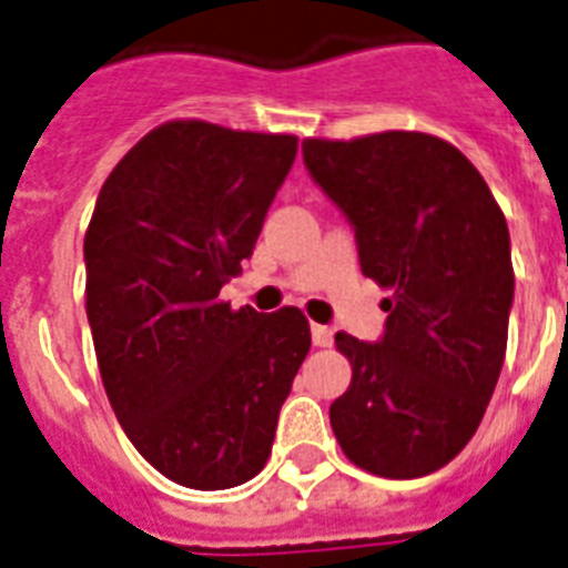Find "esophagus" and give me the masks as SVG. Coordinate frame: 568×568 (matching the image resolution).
Instances as JSON below:
<instances>
[{"instance_id": "34e87169", "label": "esophagus", "mask_w": 568, "mask_h": 568, "mask_svg": "<svg viewBox=\"0 0 568 568\" xmlns=\"http://www.w3.org/2000/svg\"><path fill=\"white\" fill-rule=\"evenodd\" d=\"M312 344H315V347H329V344H332V329H329V326L312 324Z\"/></svg>"}]
</instances>
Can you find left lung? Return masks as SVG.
<instances>
[{"instance_id": "8db88e82", "label": "left lung", "mask_w": 568, "mask_h": 568, "mask_svg": "<svg viewBox=\"0 0 568 568\" xmlns=\"http://www.w3.org/2000/svg\"><path fill=\"white\" fill-rule=\"evenodd\" d=\"M303 163L356 230L362 274L390 288L376 344L335 335L353 382L329 405L332 432L373 476H428L469 444L499 382L508 221L476 165L428 133L303 140Z\"/></svg>"}]
</instances>
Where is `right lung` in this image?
I'll use <instances>...</instances> for the list:
<instances>
[{"label": "right lung", "mask_w": 568, "mask_h": 568, "mask_svg": "<svg viewBox=\"0 0 568 568\" xmlns=\"http://www.w3.org/2000/svg\"><path fill=\"white\" fill-rule=\"evenodd\" d=\"M297 136L165 122L104 180L84 236L108 399L151 467L192 490L251 481L312 347L294 306L219 300L253 253Z\"/></svg>", "instance_id": "obj_1"}]
</instances>
